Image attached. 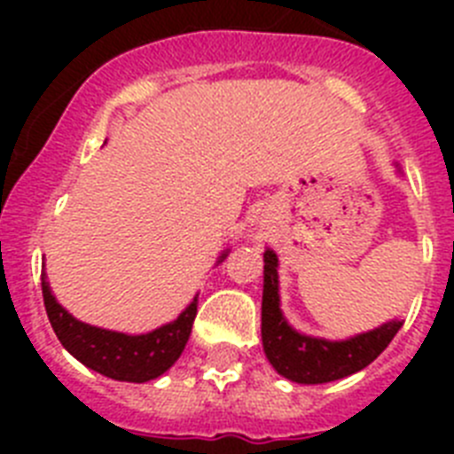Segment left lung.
Masks as SVG:
<instances>
[{"label":"left lung","instance_id":"8db88e82","mask_svg":"<svg viewBox=\"0 0 454 454\" xmlns=\"http://www.w3.org/2000/svg\"><path fill=\"white\" fill-rule=\"evenodd\" d=\"M277 268H279V259L270 247H266L263 252L262 340L268 362L291 382L325 384L355 375L375 362L403 327V320L393 318L375 330L362 332L343 340L302 334L284 318Z\"/></svg>","mask_w":454,"mask_h":454}]
</instances>
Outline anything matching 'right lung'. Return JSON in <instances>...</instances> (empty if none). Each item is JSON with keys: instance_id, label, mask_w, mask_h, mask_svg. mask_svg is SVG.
<instances>
[{"instance_id": "1", "label": "right lung", "mask_w": 454, "mask_h": 454, "mask_svg": "<svg viewBox=\"0 0 454 454\" xmlns=\"http://www.w3.org/2000/svg\"><path fill=\"white\" fill-rule=\"evenodd\" d=\"M227 254L230 250H223L218 263H223ZM40 282H43L47 318L61 346L86 368L118 382L143 384L161 377L186 348L192 320L198 314V295H195L192 302L170 323L147 334H124L77 320L63 304H59L47 282V272L40 275Z\"/></svg>"}]
</instances>
